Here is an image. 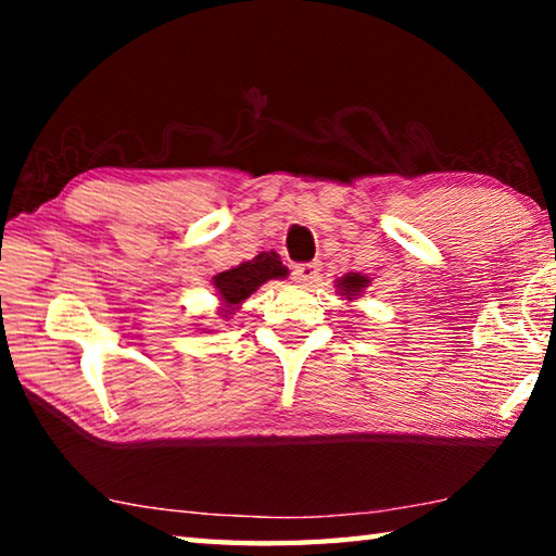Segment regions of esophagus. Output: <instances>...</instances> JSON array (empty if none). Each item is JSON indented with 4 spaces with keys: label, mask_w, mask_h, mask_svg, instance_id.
<instances>
[{
    "label": "esophagus",
    "mask_w": 556,
    "mask_h": 556,
    "mask_svg": "<svg viewBox=\"0 0 556 556\" xmlns=\"http://www.w3.org/2000/svg\"><path fill=\"white\" fill-rule=\"evenodd\" d=\"M318 275H321L318 262H304V265L294 267V281H299V285H316Z\"/></svg>",
    "instance_id": "esophagus-1"
}]
</instances>
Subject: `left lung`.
<instances>
[{
  "mask_svg": "<svg viewBox=\"0 0 556 556\" xmlns=\"http://www.w3.org/2000/svg\"><path fill=\"white\" fill-rule=\"evenodd\" d=\"M368 277H363V275H345L343 279H338V291H341V296H345V299H355V296H361V291L368 287Z\"/></svg>",
  "mask_w": 556,
  "mask_h": 556,
  "instance_id": "obj_1",
  "label": "left lung"
}]
</instances>
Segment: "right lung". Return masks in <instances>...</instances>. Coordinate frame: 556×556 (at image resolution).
I'll return each instance as SVG.
<instances>
[{"label": "right lung", "mask_w": 556, "mask_h": 556, "mask_svg": "<svg viewBox=\"0 0 556 556\" xmlns=\"http://www.w3.org/2000/svg\"><path fill=\"white\" fill-rule=\"evenodd\" d=\"M287 271L289 269L281 265L277 252H262L255 260L242 262V265L228 271H220L218 277H213V285L218 289L220 301L230 312V308L242 304V301L248 299L252 291H257V287L265 285V281L285 279Z\"/></svg>", "instance_id": "obj_1"}]
</instances>
